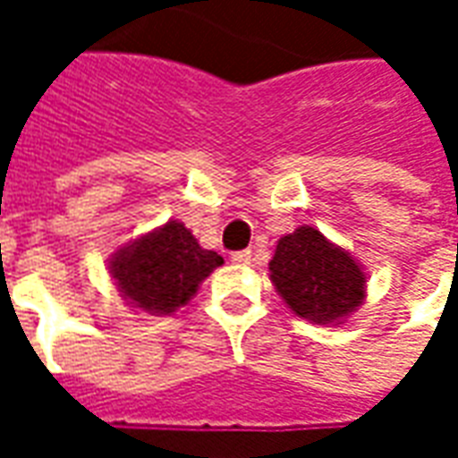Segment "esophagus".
<instances>
[{
	"label": "esophagus",
	"instance_id": "obj_1",
	"mask_svg": "<svg viewBox=\"0 0 458 458\" xmlns=\"http://www.w3.org/2000/svg\"><path fill=\"white\" fill-rule=\"evenodd\" d=\"M230 259H233L235 265H248L250 259H252V252H250V250H238V252L230 255Z\"/></svg>",
	"mask_w": 458,
	"mask_h": 458
}]
</instances>
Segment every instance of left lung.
<instances>
[{"label": "left lung", "instance_id": "1", "mask_svg": "<svg viewBox=\"0 0 458 458\" xmlns=\"http://www.w3.org/2000/svg\"><path fill=\"white\" fill-rule=\"evenodd\" d=\"M269 279L287 307L314 324H341L365 299L360 265L309 225L279 238Z\"/></svg>", "mask_w": 458, "mask_h": 458}]
</instances>
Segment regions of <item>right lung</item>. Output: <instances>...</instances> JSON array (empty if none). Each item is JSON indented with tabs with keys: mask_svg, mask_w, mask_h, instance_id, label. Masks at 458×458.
Masks as SVG:
<instances>
[{
	"mask_svg": "<svg viewBox=\"0 0 458 458\" xmlns=\"http://www.w3.org/2000/svg\"><path fill=\"white\" fill-rule=\"evenodd\" d=\"M220 265L218 252L203 250L183 223L169 220L117 250L110 275L130 304L159 317L183 307Z\"/></svg>",
	"mask_w": 458,
	"mask_h": 458,
	"instance_id": "obj_1",
	"label": "right lung"
}]
</instances>
